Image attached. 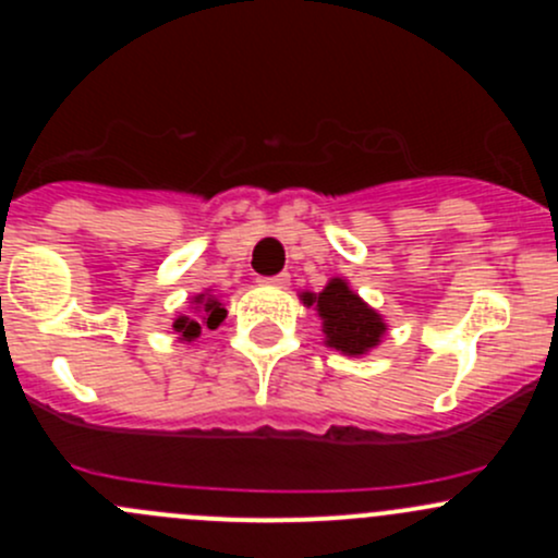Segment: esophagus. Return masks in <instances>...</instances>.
I'll use <instances>...</instances> for the list:
<instances>
[{
	"mask_svg": "<svg viewBox=\"0 0 558 558\" xmlns=\"http://www.w3.org/2000/svg\"><path fill=\"white\" fill-rule=\"evenodd\" d=\"M289 280H291L289 272H280V275H275V278H262V280H258V283H267V286H278V289H286V286H289Z\"/></svg>",
	"mask_w": 558,
	"mask_h": 558,
	"instance_id": "esophagus-1",
	"label": "esophagus"
}]
</instances>
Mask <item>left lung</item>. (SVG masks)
Wrapping results in <instances>:
<instances>
[{
    "label": "left lung",
    "mask_w": 558,
    "mask_h": 558,
    "mask_svg": "<svg viewBox=\"0 0 558 558\" xmlns=\"http://www.w3.org/2000/svg\"><path fill=\"white\" fill-rule=\"evenodd\" d=\"M300 300L320 318L324 345L342 356H367L386 337V318L351 289L345 278H331L324 291H302Z\"/></svg>",
    "instance_id": "1"
}]
</instances>
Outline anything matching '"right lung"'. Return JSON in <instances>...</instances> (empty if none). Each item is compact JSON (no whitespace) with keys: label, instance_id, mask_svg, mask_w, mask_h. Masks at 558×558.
I'll return each mask as SVG.
<instances>
[{"label":"right lung","instance_id":"right-lung-1","mask_svg":"<svg viewBox=\"0 0 558 558\" xmlns=\"http://www.w3.org/2000/svg\"><path fill=\"white\" fill-rule=\"evenodd\" d=\"M227 318L221 296L213 289H205L202 294L191 296V311L178 313L172 320V329L178 331L180 342H194L205 329H218Z\"/></svg>","mask_w":558,"mask_h":558}]
</instances>
